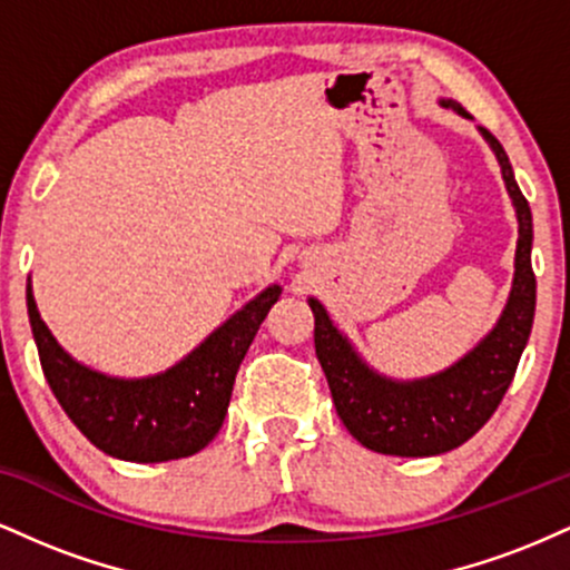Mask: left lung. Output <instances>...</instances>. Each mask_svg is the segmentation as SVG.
Returning <instances> with one entry per match:
<instances>
[{"instance_id":"obj_1","label":"left lung","mask_w":570,"mask_h":570,"mask_svg":"<svg viewBox=\"0 0 570 570\" xmlns=\"http://www.w3.org/2000/svg\"><path fill=\"white\" fill-rule=\"evenodd\" d=\"M455 109L466 115L461 107ZM482 136L499 158L503 181L517 208L520 238H517L514 284L503 316L469 356L426 381H385L353 353L348 340L332 326L322 303L307 299L316 318L313 326L316 356L330 383L340 421L364 448L375 453L410 458L440 455L472 440L501 404L531 335L535 313L531 206L517 187L512 163L503 153L501 141L488 128H482Z\"/></svg>"}]
</instances>
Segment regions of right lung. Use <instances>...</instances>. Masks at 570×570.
I'll list each match as a JSON object with an SVG mask.
<instances>
[{"mask_svg": "<svg viewBox=\"0 0 570 570\" xmlns=\"http://www.w3.org/2000/svg\"><path fill=\"white\" fill-rule=\"evenodd\" d=\"M278 294L281 286L265 289L185 362L144 381H117L77 364L39 318L31 286L26 307L39 364L71 423L107 455L158 463L198 453L217 436L240 362Z\"/></svg>", "mask_w": 570, "mask_h": 570, "instance_id": "right-lung-1", "label": "right lung"}]
</instances>
